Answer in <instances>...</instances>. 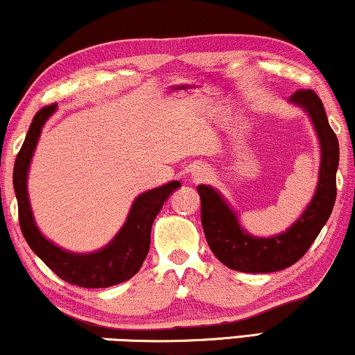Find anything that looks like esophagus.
<instances>
[{
  "mask_svg": "<svg viewBox=\"0 0 355 355\" xmlns=\"http://www.w3.org/2000/svg\"><path fill=\"white\" fill-rule=\"evenodd\" d=\"M192 178H193V181H196V182L205 181V179L208 178V173L205 171V169H197V171L192 174Z\"/></svg>",
  "mask_w": 355,
  "mask_h": 355,
  "instance_id": "1",
  "label": "esophagus"
}]
</instances>
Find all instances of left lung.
I'll use <instances>...</instances> for the list:
<instances>
[{"label": "left lung", "instance_id": "left-lung-1", "mask_svg": "<svg viewBox=\"0 0 355 355\" xmlns=\"http://www.w3.org/2000/svg\"><path fill=\"white\" fill-rule=\"evenodd\" d=\"M291 101L302 106L312 118L322 147L318 187L304 215L284 234L261 239L249 236L216 191L198 186L202 226L216 259L244 273H271L284 270L302 259L328 221L336 200V171L339 163L338 137L328 123L322 100L310 89L297 90Z\"/></svg>", "mask_w": 355, "mask_h": 355}]
</instances>
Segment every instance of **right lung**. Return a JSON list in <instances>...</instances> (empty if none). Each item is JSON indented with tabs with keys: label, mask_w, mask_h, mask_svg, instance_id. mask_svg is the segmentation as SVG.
Listing matches in <instances>:
<instances>
[{
	"label": "right lung",
	"mask_w": 355,
	"mask_h": 355,
	"mask_svg": "<svg viewBox=\"0 0 355 355\" xmlns=\"http://www.w3.org/2000/svg\"><path fill=\"white\" fill-rule=\"evenodd\" d=\"M55 105L43 106L33 116L16 162H14L12 184L17 197L19 225L31 249L40 257L48 268H51L61 279L80 288H108L132 278L142 266L150 249V232L155 218L163 203L181 182L173 181L162 187L142 193L134 202L128 221L110 245L95 254L77 255L60 249L40 234L33 221L31 203L27 197V171L35 148L42 125L55 111Z\"/></svg>",
	"instance_id": "1"
}]
</instances>
